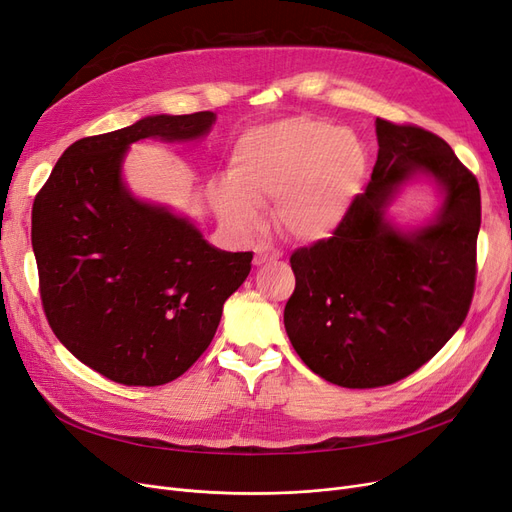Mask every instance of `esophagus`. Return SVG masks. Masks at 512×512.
Segmentation results:
<instances>
[{
	"mask_svg": "<svg viewBox=\"0 0 512 512\" xmlns=\"http://www.w3.org/2000/svg\"><path fill=\"white\" fill-rule=\"evenodd\" d=\"M256 256H254V265L256 267H260V265H265V262H271V260H280L282 258V252L280 250H275L273 245H267V243H262V245H256Z\"/></svg>",
	"mask_w": 512,
	"mask_h": 512,
	"instance_id": "1",
	"label": "esophagus"
}]
</instances>
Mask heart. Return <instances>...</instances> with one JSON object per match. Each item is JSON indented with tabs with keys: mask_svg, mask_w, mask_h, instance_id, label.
Instances as JSON below:
<instances>
[{
	"mask_svg": "<svg viewBox=\"0 0 512 512\" xmlns=\"http://www.w3.org/2000/svg\"><path fill=\"white\" fill-rule=\"evenodd\" d=\"M363 173L365 149L352 130L282 119L237 138L226 181L211 194L230 228L250 232L260 222V205L275 200L277 226L292 239L318 243L344 222Z\"/></svg>",
	"mask_w": 512,
	"mask_h": 512,
	"instance_id": "1",
	"label": "heart"
}]
</instances>
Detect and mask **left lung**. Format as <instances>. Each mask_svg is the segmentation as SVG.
Here are the masks:
<instances>
[{
    "label": "left lung",
    "mask_w": 512,
    "mask_h": 512,
    "mask_svg": "<svg viewBox=\"0 0 512 512\" xmlns=\"http://www.w3.org/2000/svg\"><path fill=\"white\" fill-rule=\"evenodd\" d=\"M378 160L331 239L290 256L284 327L301 361L346 389L410 376L455 335L474 294L480 190L440 136L376 119ZM427 178L441 207L404 231L385 213L403 185Z\"/></svg>",
    "instance_id": "1"
}]
</instances>
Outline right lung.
<instances>
[{
	"label": "right lung",
	"instance_id": "add662e5",
	"mask_svg": "<svg viewBox=\"0 0 512 512\" xmlns=\"http://www.w3.org/2000/svg\"><path fill=\"white\" fill-rule=\"evenodd\" d=\"M211 111L149 115L70 145L38 192L32 245L53 333L76 359L128 386L179 378L218 331L252 252L213 247L170 207L136 198L123 181L132 143H190Z\"/></svg>",
	"mask_w": 512,
	"mask_h": 512
}]
</instances>
